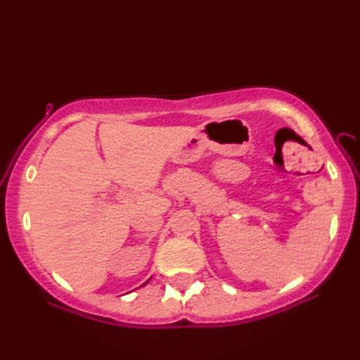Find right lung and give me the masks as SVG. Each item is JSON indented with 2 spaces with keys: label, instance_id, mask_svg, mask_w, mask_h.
Here are the masks:
<instances>
[{
  "label": "right lung",
  "instance_id": "1",
  "mask_svg": "<svg viewBox=\"0 0 360 360\" xmlns=\"http://www.w3.org/2000/svg\"><path fill=\"white\" fill-rule=\"evenodd\" d=\"M146 283H149V281H146ZM146 283H144V284H146ZM144 284H143V285H144Z\"/></svg>",
  "mask_w": 360,
  "mask_h": 360
}]
</instances>
